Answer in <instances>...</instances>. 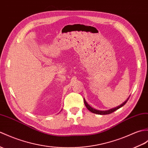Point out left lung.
Segmentation results:
<instances>
[{
	"instance_id": "obj_1",
	"label": "left lung",
	"mask_w": 148,
	"mask_h": 148,
	"mask_svg": "<svg viewBox=\"0 0 148 148\" xmlns=\"http://www.w3.org/2000/svg\"><path fill=\"white\" fill-rule=\"evenodd\" d=\"M129 97L127 99V100H125L124 102L123 103H122L121 105H119V106H116V107H115V108H112V109H110V110H105V111H101V110H96V109H95V108H92L91 106H90V105H89L88 104V103L86 101V100H85V99H84V105H85V106H86V108L89 110H90L91 112H92V113H96V114H98V115H107V114H110V113H113V112H115V110H118V109H119L120 108H121L122 106H123V105H124L127 102V101H128V99H129Z\"/></svg>"
}]
</instances>
